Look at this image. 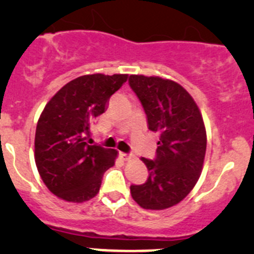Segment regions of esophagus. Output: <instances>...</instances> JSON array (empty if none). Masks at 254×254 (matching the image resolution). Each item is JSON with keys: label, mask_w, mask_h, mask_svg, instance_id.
<instances>
[{"label": "esophagus", "mask_w": 254, "mask_h": 254, "mask_svg": "<svg viewBox=\"0 0 254 254\" xmlns=\"http://www.w3.org/2000/svg\"><path fill=\"white\" fill-rule=\"evenodd\" d=\"M119 155H120V157H122L123 160H125V161H129V160H131V158H132V155H131V153L120 152Z\"/></svg>", "instance_id": "1"}]
</instances>
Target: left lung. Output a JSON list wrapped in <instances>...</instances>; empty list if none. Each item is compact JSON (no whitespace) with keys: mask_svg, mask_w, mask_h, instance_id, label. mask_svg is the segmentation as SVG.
<instances>
[{"mask_svg":"<svg viewBox=\"0 0 254 254\" xmlns=\"http://www.w3.org/2000/svg\"><path fill=\"white\" fill-rule=\"evenodd\" d=\"M129 84L141 102L148 129L160 132L156 157L141 158L147 181L130 186L143 209L163 210L183 200L198 182L206 151V131L198 106L175 81L131 75Z\"/></svg>","mask_w":254,"mask_h":254,"instance_id":"1","label":"left lung"}]
</instances>
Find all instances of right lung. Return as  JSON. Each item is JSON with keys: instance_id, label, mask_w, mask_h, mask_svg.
<instances>
[{"instance_id": "obj_1", "label": "right lung", "mask_w": 254, "mask_h": 254, "mask_svg": "<svg viewBox=\"0 0 254 254\" xmlns=\"http://www.w3.org/2000/svg\"><path fill=\"white\" fill-rule=\"evenodd\" d=\"M127 75H84L66 83L45 106L35 130V163L49 190L59 198L82 203L97 195L104 172L118 151L89 145L94 118Z\"/></svg>"}]
</instances>
